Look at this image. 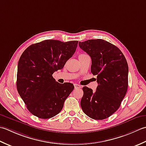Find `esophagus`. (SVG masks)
Masks as SVG:
<instances>
[{"instance_id": "obj_1", "label": "esophagus", "mask_w": 146, "mask_h": 146, "mask_svg": "<svg viewBox=\"0 0 146 146\" xmlns=\"http://www.w3.org/2000/svg\"><path fill=\"white\" fill-rule=\"evenodd\" d=\"M74 87H75V89H81L82 88V86L79 84H74Z\"/></svg>"}]
</instances>
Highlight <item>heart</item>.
<instances>
[{"label":"heart","instance_id":"obj_1","mask_svg":"<svg viewBox=\"0 0 146 146\" xmlns=\"http://www.w3.org/2000/svg\"><path fill=\"white\" fill-rule=\"evenodd\" d=\"M81 55H82V54H81Z\"/></svg>","mask_w":146,"mask_h":146}]
</instances>
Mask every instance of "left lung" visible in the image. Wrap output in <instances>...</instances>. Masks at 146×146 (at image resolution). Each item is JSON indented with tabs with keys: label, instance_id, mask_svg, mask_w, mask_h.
Masks as SVG:
<instances>
[{
	"label": "left lung",
	"instance_id": "obj_1",
	"mask_svg": "<svg viewBox=\"0 0 146 146\" xmlns=\"http://www.w3.org/2000/svg\"><path fill=\"white\" fill-rule=\"evenodd\" d=\"M79 47L91 56V72L97 76L95 92L86 86L81 106L84 113L94 120L108 118L117 110L128 88L129 67L118 47L102 39L79 43Z\"/></svg>",
	"mask_w": 146,
	"mask_h": 146
}]
</instances>
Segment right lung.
I'll return each mask as SVG.
<instances>
[{"mask_svg":"<svg viewBox=\"0 0 146 146\" xmlns=\"http://www.w3.org/2000/svg\"><path fill=\"white\" fill-rule=\"evenodd\" d=\"M78 41L46 40L28 46L19 60L17 90L29 112L40 118H50L63 108L74 88L60 84L52 74L62 69L75 53Z\"/></svg>","mask_w":146,"mask_h":146,"instance_id":"add662e5","label":"right lung"}]
</instances>
